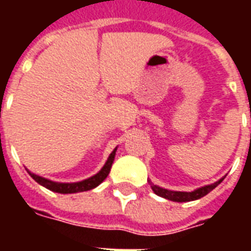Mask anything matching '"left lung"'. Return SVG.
<instances>
[{
    "label": "left lung",
    "instance_id": "obj_1",
    "mask_svg": "<svg viewBox=\"0 0 251 251\" xmlns=\"http://www.w3.org/2000/svg\"><path fill=\"white\" fill-rule=\"evenodd\" d=\"M225 177H222L215 183L212 184L204 185V187H200V188H196L191 192H183V191H171V189H165L163 187H158V185H154L152 181H149L151 184V188L153 189V192L158 196H161L164 199L172 200V201H179V203H183V201H192V200H198L200 198H203L205 195L211 192L212 189L215 188L216 185H219L222 183V180Z\"/></svg>",
    "mask_w": 251,
    "mask_h": 251
}]
</instances>
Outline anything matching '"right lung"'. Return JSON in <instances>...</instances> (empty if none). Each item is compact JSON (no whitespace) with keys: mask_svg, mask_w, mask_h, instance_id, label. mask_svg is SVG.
<instances>
[{"mask_svg":"<svg viewBox=\"0 0 251 251\" xmlns=\"http://www.w3.org/2000/svg\"><path fill=\"white\" fill-rule=\"evenodd\" d=\"M115 152H117V148H115L113 152L110 153L107 161L104 163V165L102 167V169L99 171L98 174H95L91 177H88L86 180H82V181H76V183H57V181H52L50 179H46V177H41L39 175H35L29 172L30 177L37 181L39 184L46 187L50 191H53V192H57V194H76V192H83V191H90V189L98 187L102 181H103L110 174V169H111V165L114 163Z\"/></svg>","mask_w":251,"mask_h":251,"instance_id":"obj_1","label":"right lung"}]
</instances>
